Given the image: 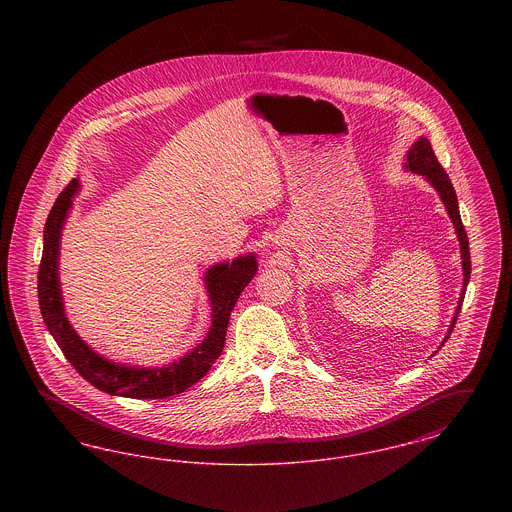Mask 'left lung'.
I'll return each mask as SVG.
<instances>
[{"label": "left lung", "instance_id": "obj_1", "mask_svg": "<svg viewBox=\"0 0 512 512\" xmlns=\"http://www.w3.org/2000/svg\"><path fill=\"white\" fill-rule=\"evenodd\" d=\"M405 169L407 171L416 172V174H422L426 176V180L438 190L439 197L447 209V215L455 226V232H457V238H459V244H461V259H463V290H461V297H459V305L455 309V317L449 324V332L445 336V340L441 341V345L447 341L449 334L453 332L455 328V322L457 317L461 313V307H463L464 292H466V286H468V280H470V249H468V238H466V230H464L463 220H461V213H459V201H457V194H455V188L447 176V172L443 171V167L439 165L438 157L432 149V144L428 138L420 136L414 146L407 151V161H405ZM441 349V347H439ZM438 353V351H436Z\"/></svg>", "mask_w": 512, "mask_h": 512}]
</instances>
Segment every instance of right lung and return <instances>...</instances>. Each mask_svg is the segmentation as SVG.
<instances>
[{"mask_svg": "<svg viewBox=\"0 0 512 512\" xmlns=\"http://www.w3.org/2000/svg\"><path fill=\"white\" fill-rule=\"evenodd\" d=\"M80 184L73 178L71 184L57 197L49 211L44 228V251L38 270V301L49 334L61 347L74 370L94 388L109 395L132 399H165L182 393L199 382L217 361L226 340L230 313L244 292L245 286L257 274L255 255H244L232 263H219L205 274V288L211 301V328L207 338L186 353L182 359L159 368L117 365L88 347L69 324L59 284V240L63 222L73 207V195Z\"/></svg>", "mask_w": 512, "mask_h": 512, "instance_id": "1", "label": "right lung"}]
</instances>
